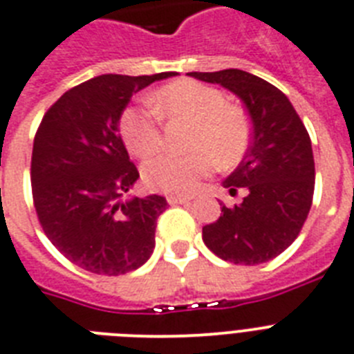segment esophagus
Returning <instances> with one entry per match:
<instances>
[{
	"mask_svg": "<svg viewBox=\"0 0 354 354\" xmlns=\"http://www.w3.org/2000/svg\"><path fill=\"white\" fill-rule=\"evenodd\" d=\"M192 198L191 196H178V194H169L167 196V202L171 205H178V203H189Z\"/></svg>",
	"mask_w": 354,
	"mask_h": 354,
	"instance_id": "1",
	"label": "esophagus"
}]
</instances>
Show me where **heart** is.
Masks as SVG:
<instances>
[{
	"mask_svg": "<svg viewBox=\"0 0 354 354\" xmlns=\"http://www.w3.org/2000/svg\"><path fill=\"white\" fill-rule=\"evenodd\" d=\"M152 109L131 107L122 114V136L129 151L147 158L162 145L160 118L169 122L191 123L185 156L160 154L143 165V182L154 191L189 194L200 178L214 169L217 158L231 165L243 154L249 142V123L242 109L225 103L218 88L182 80L160 88L151 96Z\"/></svg>",
	"mask_w": 354,
	"mask_h": 354,
	"instance_id": "heart-1",
	"label": "heart"
}]
</instances>
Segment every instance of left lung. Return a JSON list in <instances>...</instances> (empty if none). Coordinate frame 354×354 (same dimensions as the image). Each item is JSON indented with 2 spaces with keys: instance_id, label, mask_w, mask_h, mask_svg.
<instances>
[{
  "instance_id": "obj_1",
  "label": "left lung",
  "mask_w": 354,
  "mask_h": 354,
  "mask_svg": "<svg viewBox=\"0 0 354 354\" xmlns=\"http://www.w3.org/2000/svg\"><path fill=\"white\" fill-rule=\"evenodd\" d=\"M218 83L242 100L252 123L245 156L223 180L231 194L245 187L240 205L225 207L203 227V242L231 263L257 266L291 245L306 222L315 192L311 138L286 94L266 80L240 68L189 73Z\"/></svg>"
}]
</instances>
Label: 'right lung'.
<instances>
[{"label": "right lung", "mask_w": 354, "mask_h": 354, "mask_svg": "<svg viewBox=\"0 0 354 354\" xmlns=\"http://www.w3.org/2000/svg\"><path fill=\"white\" fill-rule=\"evenodd\" d=\"M176 76L102 74L63 94L34 138L30 182L43 231L63 257L94 274L118 277L154 251L167 200L125 196L140 178L120 136L132 94Z\"/></svg>", "instance_id": "add662e5"}]
</instances>
